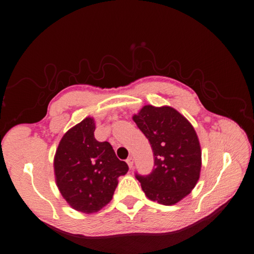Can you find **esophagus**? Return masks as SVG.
Returning <instances> with one entry per match:
<instances>
[{"instance_id": "34e87169", "label": "esophagus", "mask_w": 254, "mask_h": 254, "mask_svg": "<svg viewBox=\"0 0 254 254\" xmlns=\"http://www.w3.org/2000/svg\"><path fill=\"white\" fill-rule=\"evenodd\" d=\"M126 161H127V164H128V166H129V168L131 169L132 167H133V159H132V157H129Z\"/></svg>"}]
</instances>
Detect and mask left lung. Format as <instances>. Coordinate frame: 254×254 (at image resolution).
Segmentation results:
<instances>
[{"label": "left lung", "instance_id": "left-lung-1", "mask_svg": "<svg viewBox=\"0 0 254 254\" xmlns=\"http://www.w3.org/2000/svg\"><path fill=\"white\" fill-rule=\"evenodd\" d=\"M149 140L154 169L135 174L143 192L152 201L171 205L191 192L201 169V149L192 125L176 109L151 105L132 117Z\"/></svg>", "mask_w": 254, "mask_h": 254}]
</instances>
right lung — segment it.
Listing matches in <instances>:
<instances>
[{
	"label": "right lung",
	"instance_id": "add662e5",
	"mask_svg": "<svg viewBox=\"0 0 254 254\" xmlns=\"http://www.w3.org/2000/svg\"><path fill=\"white\" fill-rule=\"evenodd\" d=\"M95 122L87 117L70 128L60 141L54 158L56 184L71 208L93 213L113 198L118 177L128 171L108 141H97Z\"/></svg>",
	"mask_w": 254,
	"mask_h": 254
}]
</instances>
